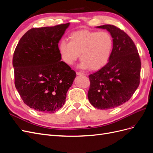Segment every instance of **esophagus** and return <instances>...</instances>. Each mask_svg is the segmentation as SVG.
I'll list each match as a JSON object with an SVG mask.
<instances>
[{"instance_id":"esophagus-1","label":"esophagus","mask_w":153,"mask_h":153,"mask_svg":"<svg viewBox=\"0 0 153 153\" xmlns=\"http://www.w3.org/2000/svg\"><path fill=\"white\" fill-rule=\"evenodd\" d=\"M76 75H85V74L84 73H81V72H76Z\"/></svg>"}]
</instances>
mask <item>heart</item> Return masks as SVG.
<instances>
[{
    "instance_id": "1",
    "label": "heart",
    "mask_w": 153,
    "mask_h": 153,
    "mask_svg": "<svg viewBox=\"0 0 153 153\" xmlns=\"http://www.w3.org/2000/svg\"><path fill=\"white\" fill-rule=\"evenodd\" d=\"M69 39L62 40L59 45L62 60L69 65L76 61L79 54L83 69L98 70L108 62L114 41L108 32L78 30L69 35Z\"/></svg>"
}]
</instances>
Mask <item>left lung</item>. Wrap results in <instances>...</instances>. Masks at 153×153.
<instances>
[{
	"label": "left lung",
	"instance_id": "1",
	"mask_svg": "<svg viewBox=\"0 0 153 153\" xmlns=\"http://www.w3.org/2000/svg\"><path fill=\"white\" fill-rule=\"evenodd\" d=\"M97 27L110 32L114 46L108 63L89 76L87 96L95 108L108 110L131 98L140 84L141 61L135 43L126 32L113 25Z\"/></svg>",
	"mask_w": 153,
	"mask_h": 153
}]
</instances>
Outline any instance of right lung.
<instances>
[{
    "label": "right lung",
    "mask_w": 153,
    "mask_h": 153,
    "mask_svg": "<svg viewBox=\"0 0 153 153\" xmlns=\"http://www.w3.org/2000/svg\"><path fill=\"white\" fill-rule=\"evenodd\" d=\"M69 23L32 28L13 53L15 85L24 103L38 112L53 113L65 103L75 71L61 61L58 43Z\"/></svg>",
    "instance_id": "add662e5"
}]
</instances>
